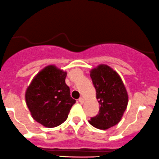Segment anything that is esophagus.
I'll use <instances>...</instances> for the list:
<instances>
[{
	"label": "esophagus",
	"mask_w": 159,
	"mask_h": 159,
	"mask_svg": "<svg viewBox=\"0 0 159 159\" xmlns=\"http://www.w3.org/2000/svg\"><path fill=\"white\" fill-rule=\"evenodd\" d=\"M78 101H79V102H80V104H84V98H80V99H79Z\"/></svg>",
	"instance_id": "34e87169"
}]
</instances>
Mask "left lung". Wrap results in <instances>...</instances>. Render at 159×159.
Here are the masks:
<instances>
[{
  "mask_svg": "<svg viewBox=\"0 0 159 159\" xmlns=\"http://www.w3.org/2000/svg\"><path fill=\"white\" fill-rule=\"evenodd\" d=\"M90 75L100 105L99 113L89 120L99 129H108L119 123L128 105V93L120 75L112 68L100 64L90 70Z\"/></svg>",
  "mask_w": 159,
  "mask_h": 159,
  "instance_id": "obj_1",
  "label": "left lung"
}]
</instances>
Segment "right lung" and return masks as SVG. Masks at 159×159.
<instances>
[{"mask_svg":"<svg viewBox=\"0 0 159 159\" xmlns=\"http://www.w3.org/2000/svg\"><path fill=\"white\" fill-rule=\"evenodd\" d=\"M67 72L49 65L33 77L25 93L32 117L48 128L59 126L67 119L75 100L66 84Z\"/></svg>","mask_w":159,"mask_h":159,"instance_id":"right-lung-1","label":"right lung"}]
</instances>
